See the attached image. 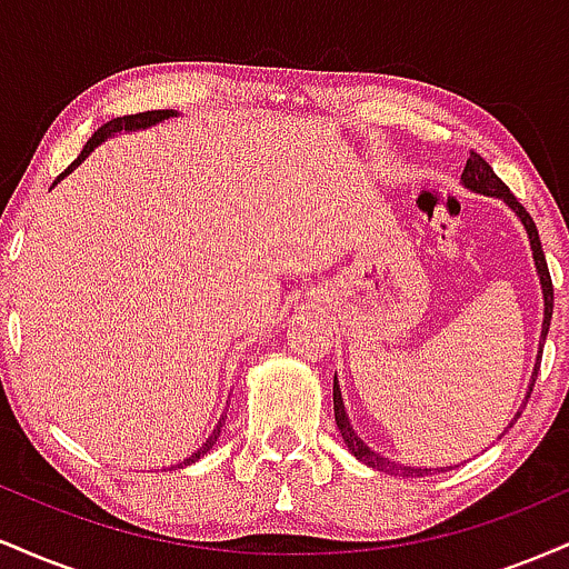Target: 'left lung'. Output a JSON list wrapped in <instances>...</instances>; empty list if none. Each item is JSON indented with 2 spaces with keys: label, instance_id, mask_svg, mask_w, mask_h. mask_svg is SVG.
Listing matches in <instances>:
<instances>
[{
  "label": "left lung",
  "instance_id": "1",
  "mask_svg": "<svg viewBox=\"0 0 569 569\" xmlns=\"http://www.w3.org/2000/svg\"><path fill=\"white\" fill-rule=\"evenodd\" d=\"M462 187L471 189V192H479V194H487V198H500L506 202L508 208L519 217L521 224H525L527 230V238H530V248H532V259H535V270H538V278H540V289H543V331H540V339L546 342V335H548V326H551V316H553V286H551V276H548V264H546V253H543V246H540V238H538V227H535V221L530 213H527V208L521 206L519 200L513 198L511 189H508L502 181L498 179V173L489 168V162L481 158V154L471 152V158L466 162V171H462ZM543 342H540V348H543ZM540 352L538 350V363H535V371H532V380H530V390H527L525 396V403L527 398L532 393V385H535V377H538V369H540ZM521 417V411H516V417L511 420V426L516 420ZM335 420H337V428L339 433H342L345 443H348V449L352 455L358 457L361 462H367L369 468H377V471H385V473H393V476H411V479H417V476H428L433 471H443V468H415V466H398V462L388 460V457L377 455L375 449H369L367 443L361 441V436L356 433L348 420V411H345V403H342V390H339L337 385V377H335ZM508 426V428H511ZM452 468V466H449Z\"/></svg>",
  "mask_w": 569,
  "mask_h": 569
}]
</instances>
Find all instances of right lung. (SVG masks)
I'll return each mask as SVG.
<instances>
[{
    "label": "right lung",
    "instance_id": "add662e5",
    "mask_svg": "<svg viewBox=\"0 0 569 569\" xmlns=\"http://www.w3.org/2000/svg\"><path fill=\"white\" fill-rule=\"evenodd\" d=\"M168 117H176V112L173 109H158V112H139V114H128V117H117V120H109L107 126H101L96 130L93 136H90V141L84 143L82 147V152H80V158H77L74 162H71V166L67 168V171H63L61 176H58V179L53 181V187L58 184V181L63 179V176H69L71 171H74L77 166H80V162L88 158L90 152H93V149L98 147V143L101 141H107V139H112L114 133H120V130H141V128H149V126H158V122H162V120H168ZM224 417L227 415H221V420H219V426L213 428V433L208 436L206 439V443H202V447L198 449V452H192L187 457L184 462H179V466H171V468H187V466H192V462H198L202 455H208L213 449V443H217V439H219V433H221V422H224Z\"/></svg>",
    "mask_w": 569,
    "mask_h": 569
}]
</instances>
